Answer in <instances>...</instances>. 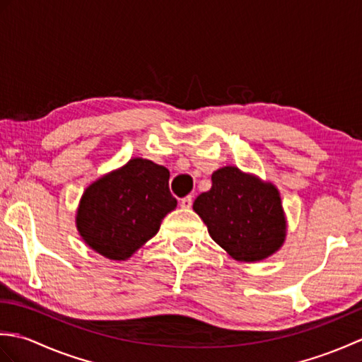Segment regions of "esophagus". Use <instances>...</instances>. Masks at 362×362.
Masks as SVG:
<instances>
[{
    "label": "esophagus",
    "mask_w": 362,
    "mask_h": 362,
    "mask_svg": "<svg viewBox=\"0 0 362 362\" xmlns=\"http://www.w3.org/2000/svg\"><path fill=\"white\" fill-rule=\"evenodd\" d=\"M191 205H193V196H185L183 199H180L182 209H191Z\"/></svg>",
    "instance_id": "34e87169"
}]
</instances>
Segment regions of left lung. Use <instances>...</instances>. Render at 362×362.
<instances>
[{
	"mask_svg": "<svg viewBox=\"0 0 362 362\" xmlns=\"http://www.w3.org/2000/svg\"><path fill=\"white\" fill-rule=\"evenodd\" d=\"M193 209L213 241L240 261L267 258L281 247L286 235L276 188L235 166L213 173L211 189L197 196Z\"/></svg>",
	"mask_w": 362,
	"mask_h": 362,
	"instance_id": "left-lung-1",
	"label": "left lung"
}]
</instances>
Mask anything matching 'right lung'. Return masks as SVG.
I'll return each mask as SVG.
<instances>
[{"mask_svg": "<svg viewBox=\"0 0 362 362\" xmlns=\"http://www.w3.org/2000/svg\"><path fill=\"white\" fill-rule=\"evenodd\" d=\"M169 171L151 160L132 158L86 189L78 230L91 249L110 259H126L158 232L175 209Z\"/></svg>", "mask_w": 362, "mask_h": 362, "instance_id": "right-lung-1", "label": "right lung"}]
</instances>
